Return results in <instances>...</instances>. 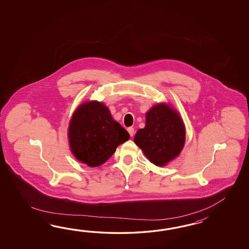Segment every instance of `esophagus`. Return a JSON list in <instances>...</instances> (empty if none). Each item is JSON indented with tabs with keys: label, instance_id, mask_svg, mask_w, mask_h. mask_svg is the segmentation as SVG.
<instances>
[{
	"label": "esophagus",
	"instance_id": "esophagus-1",
	"mask_svg": "<svg viewBox=\"0 0 249 249\" xmlns=\"http://www.w3.org/2000/svg\"><path fill=\"white\" fill-rule=\"evenodd\" d=\"M127 131L129 132V134H130V136L132 137L133 135H134V128H132V127H129L128 129H127Z\"/></svg>",
	"mask_w": 249,
	"mask_h": 249
}]
</instances>
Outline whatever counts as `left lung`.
<instances>
[{"label": "left lung", "instance_id": "1", "mask_svg": "<svg viewBox=\"0 0 249 249\" xmlns=\"http://www.w3.org/2000/svg\"><path fill=\"white\" fill-rule=\"evenodd\" d=\"M134 142L154 164H167L180 154L185 142L179 114L165 104L153 107L146 115V125L135 134Z\"/></svg>", "mask_w": 249, "mask_h": 249}]
</instances>
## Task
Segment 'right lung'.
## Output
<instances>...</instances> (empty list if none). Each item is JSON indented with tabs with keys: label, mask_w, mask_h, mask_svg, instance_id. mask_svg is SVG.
Returning a JSON list of instances; mask_svg holds the SVG:
<instances>
[{
	"label": "right lung",
	"mask_w": 249,
	"mask_h": 249,
	"mask_svg": "<svg viewBox=\"0 0 249 249\" xmlns=\"http://www.w3.org/2000/svg\"><path fill=\"white\" fill-rule=\"evenodd\" d=\"M69 143L74 157L89 166L104 164L118 145L129 140V133L112 118L101 102L85 103L75 110L70 121Z\"/></svg>",
	"instance_id": "right-lung-1"
}]
</instances>
